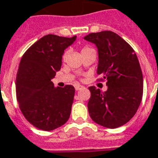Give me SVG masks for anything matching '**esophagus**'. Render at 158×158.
Masks as SVG:
<instances>
[{"instance_id": "34e87169", "label": "esophagus", "mask_w": 158, "mask_h": 158, "mask_svg": "<svg viewBox=\"0 0 158 158\" xmlns=\"http://www.w3.org/2000/svg\"><path fill=\"white\" fill-rule=\"evenodd\" d=\"M74 88H75L76 90H79V89H81L84 88V86H82V85H74Z\"/></svg>"}]
</instances>
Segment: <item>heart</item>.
<instances>
[{"instance_id": "heart-1", "label": "heart", "mask_w": 158, "mask_h": 158, "mask_svg": "<svg viewBox=\"0 0 158 158\" xmlns=\"http://www.w3.org/2000/svg\"><path fill=\"white\" fill-rule=\"evenodd\" d=\"M93 49V48H91L89 46H84L82 48V49H81V53H83V52H86V51H89V50H91ZM66 55H67V52H65L64 55H63V59H65V58H66Z\"/></svg>"}]
</instances>
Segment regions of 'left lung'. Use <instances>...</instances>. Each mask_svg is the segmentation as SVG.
<instances>
[{
    "label": "left lung",
    "instance_id": "1",
    "mask_svg": "<svg viewBox=\"0 0 158 158\" xmlns=\"http://www.w3.org/2000/svg\"><path fill=\"white\" fill-rule=\"evenodd\" d=\"M85 40L96 45L99 53V81H106L102 92L90 86L88 110L91 119L106 128L121 127L135 115L143 94V77L135 51L111 31L93 32Z\"/></svg>",
    "mask_w": 158,
    "mask_h": 158
}]
</instances>
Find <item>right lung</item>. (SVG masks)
<instances>
[{"label": "right lung", "instance_id": "right-lung-1", "mask_svg": "<svg viewBox=\"0 0 158 158\" xmlns=\"http://www.w3.org/2000/svg\"><path fill=\"white\" fill-rule=\"evenodd\" d=\"M76 37L48 34L23 54L16 79V94L27 121L43 131H52L67 122L75 89L73 85L55 88L51 81L61 69L64 49Z\"/></svg>", "mask_w": 158, "mask_h": 158}]
</instances>
